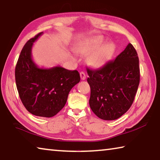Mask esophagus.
<instances>
[{
    "label": "esophagus",
    "mask_w": 160,
    "mask_h": 160,
    "mask_svg": "<svg viewBox=\"0 0 160 160\" xmlns=\"http://www.w3.org/2000/svg\"><path fill=\"white\" fill-rule=\"evenodd\" d=\"M80 75L81 80H85L86 75H85V72H80Z\"/></svg>",
    "instance_id": "esophagus-1"
}]
</instances>
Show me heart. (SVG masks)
<instances>
[{
	"instance_id": "1",
	"label": "heart",
	"mask_w": 160,
	"mask_h": 160,
	"mask_svg": "<svg viewBox=\"0 0 160 160\" xmlns=\"http://www.w3.org/2000/svg\"><path fill=\"white\" fill-rule=\"evenodd\" d=\"M105 42L106 40L102 36L90 38L80 43L76 47V51L79 53H88L94 51L88 57V63L93 67H101L109 60L115 51V46L113 43H108L104 45Z\"/></svg>"
}]
</instances>
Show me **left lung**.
Segmentation results:
<instances>
[{
  "label": "left lung",
  "mask_w": 160,
  "mask_h": 160,
  "mask_svg": "<svg viewBox=\"0 0 160 160\" xmlns=\"http://www.w3.org/2000/svg\"><path fill=\"white\" fill-rule=\"evenodd\" d=\"M87 71L92 111L103 120L120 118L132 105L140 82L139 59L133 46L129 43L114 60Z\"/></svg>",
  "instance_id": "1"
}]
</instances>
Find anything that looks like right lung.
<instances>
[{"mask_svg":"<svg viewBox=\"0 0 160 160\" xmlns=\"http://www.w3.org/2000/svg\"><path fill=\"white\" fill-rule=\"evenodd\" d=\"M42 34L29 39L22 49L15 67V82L26 109L33 115L49 118L64 107L70 90L80 82V77L76 70L60 66L44 68L34 63L32 47Z\"/></svg>","mask_w":160,"mask_h":160,"instance_id":"obj_1","label":"right lung"}]
</instances>
